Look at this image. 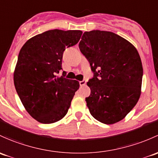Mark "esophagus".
<instances>
[{"label": "esophagus", "instance_id": "obj_1", "mask_svg": "<svg viewBox=\"0 0 158 158\" xmlns=\"http://www.w3.org/2000/svg\"><path fill=\"white\" fill-rule=\"evenodd\" d=\"M79 85H80V86H85L86 85V80L80 81L79 82Z\"/></svg>", "mask_w": 158, "mask_h": 158}]
</instances>
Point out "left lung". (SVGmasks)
I'll return each instance as SVG.
<instances>
[{
	"mask_svg": "<svg viewBox=\"0 0 158 158\" xmlns=\"http://www.w3.org/2000/svg\"><path fill=\"white\" fill-rule=\"evenodd\" d=\"M79 47L94 73L87 82L89 112L104 124L122 120L141 94L143 69L138 51L118 35L100 30L85 31Z\"/></svg>",
	"mask_w": 158,
	"mask_h": 158,
	"instance_id": "left-lung-1",
	"label": "left lung"
}]
</instances>
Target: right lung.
I'll return each mask as SVG.
<instances>
[{"instance_id": "add662e5", "label": "right lung", "mask_w": 158, "mask_h": 158, "mask_svg": "<svg viewBox=\"0 0 158 158\" xmlns=\"http://www.w3.org/2000/svg\"><path fill=\"white\" fill-rule=\"evenodd\" d=\"M82 31H46L28 40L19 51L13 74L16 92L26 111L44 124L64 118L70 107L78 81L64 77L62 58L66 48L79 42Z\"/></svg>"}]
</instances>
